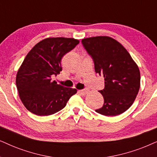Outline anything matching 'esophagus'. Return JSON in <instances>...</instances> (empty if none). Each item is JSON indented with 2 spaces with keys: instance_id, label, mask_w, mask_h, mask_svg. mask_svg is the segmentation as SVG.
Listing matches in <instances>:
<instances>
[{
  "instance_id": "esophagus-1",
  "label": "esophagus",
  "mask_w": 157,
  "mask_h": 157,
  "mask_svg": "<svg viewBox=\"0 0 157 157\" xmlns=\"http://www.w3.org/2000/svg\"><path fill=\"white\" fill-rule=\"evenodd\" d=\"M89 91H90L89 89H85V90H79L78 92L80 94H82V95H86L87 93H88Z\"/></svg>"
}]
</instances>
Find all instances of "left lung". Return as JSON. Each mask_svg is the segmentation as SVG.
<instances>
[{
    "mask_svg": "<svg viewBox=\"0 0 157 157\" xmlns=\"http://www.w3.org/2000/svg\"><path fill=\"white\" fill-rule=\"evenodd\" d=\"M82 43L93 57L95 72L105 80L104 89L98 91L103 96V106L95 111L106 116L123 113L132 105L139 93V67L124 46L111 37H89Z\"/></svg>",
    "mask_w": 157,
    "mask_h": 157,
    "instance_id": "8db88e82",
    "label": "left lung"
}]
</instances>
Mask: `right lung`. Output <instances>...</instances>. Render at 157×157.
Here are the masks:
<instances>
[{
  "label": "right lung",
  "mask_w": 157,
  "mask_h": 157,
  "mask_svg": "<svg viewBox=\"0 0 157 157\" xmlns=\"http://www.w3.org/2000/svg\"><path fill=\"white\" fill-rule=\"evenodd\" d=\"M80 41L74 38L49 37L30 50L18 69L16 83L22 103L37 116H49L65 107L77 93L52 81V75L62 70V58Z\"/></svg>",
  "instance_id": "add662e5"
}]
</instances>
